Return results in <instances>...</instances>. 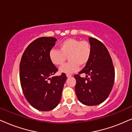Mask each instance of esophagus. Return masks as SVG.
Instances as JSON below:
<instances>
[{"instance_id":"obj_1","label":"esophagus","mask_w":132,"mask_h":132,"mask_svg":"<svg viewBox=\"0 0 132 132\" xmlns=\"http://www.w3.org/2000/svg\"><path fill=\"white\" fill-rule=\"evenodd\" d=\"M66 76H67V77H70L72 76L71 74H66Z\"/></svg>"}]
</instances>
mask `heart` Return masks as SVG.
I'll return each instance as SVG.
<instances>
[{
    "label": "heart",
    "mask_w": 132,
    "mask_h": 132,
    "mask_svg": "<svg viewBox=\"0 0 132 132\" xmlns=\"http://www.w3.org/2000/svg\"><path fill=\"white\" fill-rule=\"evenodd\" d=\"M92 46L87 41H81L74 38H68L59 44V50L52 49L49 57L55 66L63 64L68 56L69 61L60 68V72L71 74L78 69L79 65L84 66L90 59Z\"/></svg>",
    "instance_id": "1"
}]
</instances>
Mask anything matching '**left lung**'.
Listing matches in <instances>:
<instances>
[{
  "mask_svg": "<svg viewBox=\"0 0 132 132\" xmlns=\"http://www.w3.org/2000/svg\"><path fill=\"white\" fill-rule=\"evenodd\" d=\"M92 46L90 59L79 74L75 75L77 96L82 104L95 106L104 102L109 95L115 81V69L108 49L95 38L89 37ZM81 73L86 78L80 77Z\"/></svg>",
  "mask_w": 132,
  "mask_h": 132,
  "instance_id": "1",
  "label": "left lung"
}]
</instances>
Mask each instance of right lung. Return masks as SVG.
<instances>
[{
	"mask_svg": "<svg viewBox=\"0 0 132 132\" xmlns=\"http://www.w3.org/2000/svg\"><path fill=\"white\" fill-rule=\"evenodd\" d=\"M57 39L42 37L28 46L20 63V80L24 97L36 109L50 111L59 104L67 77L62 73L54 76L58 69L49 57Z\"/></svg>",
	"mask_w": 132,
	"mask_h": 132,
	"instance_id": "add662e5",
	"label": "right lung"
}]
</instances>
